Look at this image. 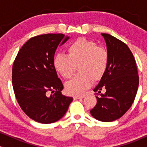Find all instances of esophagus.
<instances>
[{"instance_id":"obj_1","label":"esophagus","mask_w":147,"mask_h":147,"mask_svg":"<svg viewBox=\"0 0 147 147\" xmlns=\"http://www.w3.org/2000/svg\"><path fill=\"white\" fill-rule=\"evenodd\" d=\"M84 97H85V95H76V96H74V99H82V98H84Z\"/></svg>"}]
</instances>
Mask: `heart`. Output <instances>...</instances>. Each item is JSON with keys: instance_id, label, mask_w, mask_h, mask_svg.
Listing matches in <instances>:
<instances>
[{"instance_id": "heart-1", "label": "heart", "mask_w": 147, "mask_h": 147, "mask_svg": "<svg viewBox=\"0 0 147 147\" xmlns=\"http://www.w3.org/2000/svg\"><path fill=\"white\" fill-rule=\"evenodd\" d=\"M68 55L57 54L53 59L55 70L65 79H69L78 65L80 73L65 84V90L70 95H81L94 81L102 77L107 68L109 54L95 42L79 38L67 47Z\"/></svg>"}]
</instances>
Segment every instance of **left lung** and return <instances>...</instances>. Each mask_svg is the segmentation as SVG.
I'll return each mask as SVG.
<instances>
[{
  "instance_id": "left-lung-1",
  "label": "left lung",
  "mask_w": 147,
  "mask_h": 147,
  "mask_svg": "<svg viewBox=\"0 0 147 147\" xmlns=\"http://www.w3.org/2000/svg\"><path fill=\"white\" fill-rule=\"evenodd\" d=\"M105 39L109 62L106 72L98 85L97 104L90 114L102 122H113L124 115L134 102L139 85L137 65L129 47L124 42L108 34L102 33ZM102 88L106 90L100 93Z\"/></svg>"
}]
</instances>
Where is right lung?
<instances>
[{"instance_id":"1","label":"right lung","mask_w":147,"mask_h":147,"mask_svg":"<svg viewBox=\"0 0 147 147\" xmlns=\"http://www.w3.org/2000/svg\"><path fill=\"white\" fill-rule=\"evenodd\" d=\"M69 38L63 34L32 37L18 51L12 66L16 100L28 117L42 124L60 119L72 101L61 94L63 86L53 65L57 47Z\"/></svg>"}]
</instances>
